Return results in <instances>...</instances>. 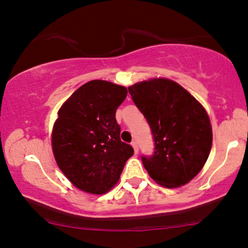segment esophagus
<instances>
[{
  "mask_svg": "<svg viewBox=\"0 0 248 248\" xmlns=\"http://www.w3.org/2000/svg\"><path fill=\"white\" fill-rule=\"evenodd\" d=\"M131 144H132V146H133L134 154H138V153H139V146H138V143H137L136 141H133Z\"/></svg>",
  "mask_w": 248,
  "mask_h": 248,
  "instance_id": "esophagus-1",
  "label": "esophagus"
}]
</instances>
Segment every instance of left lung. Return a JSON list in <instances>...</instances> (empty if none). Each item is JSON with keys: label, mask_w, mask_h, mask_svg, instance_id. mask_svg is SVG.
<instances>
[{"label": "left lung", "mask_w": 248, "mask_h": 248, "mask_svg": "<svg viewBox=\"0 0 248 248\" xmlns=\"http://www.w3.org/2000/svg\"><path fill=\"white\" fill-rule=\"evenodd\" d=\"M128 90L154 141L153 154L141 157L144 167L160 186H184L202 170L211 150L213 131L204 107L172 80L152 79Z\"/></svg>", "instance_id": "8db88e82"}]
</instances>
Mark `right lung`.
<instances>
[{
  "label": "right lung",
  "instance_id": "right-lung-1",
  "mask_svg": "<svg viewBox=\"0 0 248 248\" xmlns=\"http://www.w3.org/2000/svg\"><path fill=\"white\" fill-rule=\"evenodd\" d=\"M127 89L104 80L89 81L58 110L52 147L58 167L76 187L104 194L118 182L133 147L120 140L116 110Z\"/></svg>",
  "mask_w": 248,
  "mask_h": 248
}]
</instances>
